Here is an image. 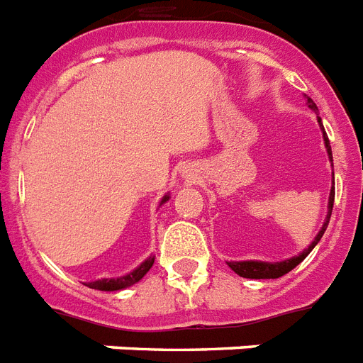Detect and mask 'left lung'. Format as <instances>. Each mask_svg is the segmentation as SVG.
Returning a JSON list of instances; mask_svg holds the SVG:
<instances>
[{
	"label": "left lung",
	"instance_id": "8db88e82",
	"mask_svg": "<svg viewBox=\"0 0 363 363\" xmlns=\"http://www.w3.org/2000/svg\"><path fill=\"white\" fill-rule=\"evenodd\" d=\"M308 107H310L313 113H317V106L313 104V100L311 98H308L306 100ZM319 125H321L323 130V139H325V146H326V152H328V157H330L332 161V148H330V140H328V137H326L325 133V128H323V122L321 118H319ZM332 208H334V187L330 189V199H328V213H326V220L325 224H323V228L319 230V233H317V238L311 241L310 247L306 248V250H302L298 256H293L289 257V259H284V262H274V263H269V262H228L230 269H232L233 272H238L239 277L242 278H254V280H263V278H280L284 277V274H287V272L291 271V269H295L298 263L304 259V257L308 256V254L313 250V247H315L317 242L321 241L323 233H325L326 226H328V220H330V215H332Z\"/></svg>",
	"mask_w": 363,
	"mask_h": 363
}]
</instances>
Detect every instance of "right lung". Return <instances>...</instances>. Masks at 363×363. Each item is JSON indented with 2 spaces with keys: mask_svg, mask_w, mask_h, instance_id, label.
<instances>
[{
  "mask_svg": "<svg viewBox=\"0 0 363 363\" xmlns=\"http://www.w3.org/2000/svg\"><path fill=\"white\" fill-rule=\"evenodd\" d=\"M169 200V194H164L161 203H164ZM155 256H150L148 259L140 263L139 267L131 271L130 274H125V277H118V278H101V280H96V282H86V287H92V289H100V291H118V289H124V287H130L133 284H137L140 278L145 277L146 272L152 269L154 265Z\"/></svg>",
  "mask_w": 363,
  "mask_h": 363,
  "instance_id": "add662e5",
  "label": "right lung"
}]
</instances>
